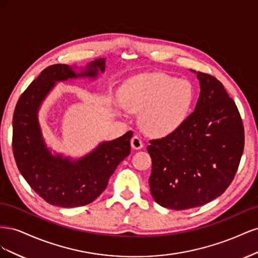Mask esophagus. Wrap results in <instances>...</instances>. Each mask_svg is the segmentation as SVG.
Masks as SVG:
<instances>
[{"instance_id":"obj_1","label":"esophagus","mask_w":258,"mask_h":258,"mask_svg":"<svg viewBox=\"0 0 258 258\" xmlns=\"http://www.w3.org/2000/svg\"><path fill=\"white\" fill-rule=\"evenodd\" d=\"M143 146H144L143 141H142V139L140 138V137L135 136L134 138L131 139V147L134 148V150H141Z\"/></svg>"}]
</instances>
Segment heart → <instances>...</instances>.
<instances>
[{
	"label": "heart",
	"instance_id": "1",
	"mask_svg": "<svg viewBox=\"0 0 258 258\" xmlns=\"http://www.w3.org/2000/svg\"><path fill=\"white\" fill-rule=\"evenodd\" d=\"M122 106L140 113L141 126L154 137L167 136L181 126L194 100L188 81L166 74L139 75L124 83L119 92Z\"/></svg>",
	"mask_w": 258,
	"mask_h": 258
}]
</instances>
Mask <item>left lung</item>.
<instances>
[{"instance_id": "left-lung-1", "label": "left lung", "mask_w": 258, "mask_h": 258, "mask_svg": "<svg viewBox=\"0 0 258 258\" xmlns=\"http://www.w3.org/2000/svg\"><path fill=\"white\" fill-rule=\"evenodd\" d=\"M197 77L200 96L195 111L147 146L152 196L172 210L200 207L221 196L243 154L244 127L235 101L213 75L198 72Z\"/></svg>"}]
</instances>
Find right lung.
<instances>
[{"label": "right lung", "instance_id": "add662e5", "mask_svg": "<svg viewBox=\"0 0 258 258\" xmlns=\"http://www.w3.org/2000/svg\"><path fill=\"white\" fill-rule=\"evenodd\" d=\"M105 58L91 62L76 74L68 64L44 69L22 92L13 117V153L16 165L38 196L49 205L61 208L83 207L95 201L107 186L117 166L130 154L132 131L77 161L53 156L45 144L37 119L41 103L56 82L79 76L96 77L104 72Z\"/></svg>", "mask_w": 258, "mask_h": 258}]
</instances>
